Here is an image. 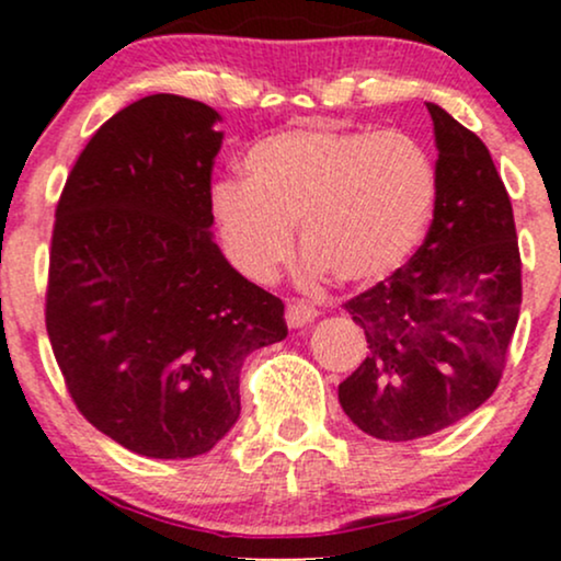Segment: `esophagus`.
<instances>
[{
	"label": "esophagus",
	"instance_id": "34e87169",
	"mask_svg": "<svg viewBox=\"0 0 561 561\" xmlns=\"http://www.w3.org/2000/svg\"><path fill=\"white\" fill-rule=\"evenodd\" d=\"M317 317H319V311L308 300H289L287 302L285 319L289 327H306L308 321H313Z\"/></svg>",
	"mask_w": 561,
	"mask_h": 561
}]
</instances>
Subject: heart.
<instances>
[{"label": "heart", "instance_id": "1", "mask_svg": "<svg viewBox=\"0 0 561 561\" xmlns=\"http://www.w3.org/2000/svg\"><path fill=\"white\" fill-rule=\"evenodd\" d=\"M244 182L216 184L214 218L229 261L268 282L293 255L298 227L308 274L375 285L427 234L437 169L405 131L300 126L255 141Z\"/></svg>", "mask_w": 561, "mask_h": 561}]
</instances>
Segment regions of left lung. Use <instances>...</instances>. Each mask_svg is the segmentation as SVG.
<instances>
[{
	"instance_id": "8db88e82",
	"label": "left lung",
	"mask_w": 561,
	"mask_h": 561,
	"mask_svg": "<svg viewBox=\"0 0 561 561\" xmlns=\"http://www.w3.org/2000/svg\"><path fill=\"white\" fill-rule=\"evenodd\" d=\"M437 203L409 263L345 302L366 358L340 382L351 422L379 440H416L480 409L504 375L523 302L512 199L491 152L427 102Z\"/></svg>"
}]
</instances>
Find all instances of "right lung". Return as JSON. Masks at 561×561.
I'll use <instances>...</instances> for the list:
<instances>
[{
	"label": "right lung",
	"instance_id": "1",
	"mask_svg": "<svg viewBox=\"0 0 561 561\" xmlns=\"http://www.w3.org/2000/svg\"><path fill=\"white\" fill-rule=\"evenodd\" d=\"M218 113L150 94L105 121L57 199L47 334L83 420L134 454L190 459L240 416L242 362L285 306L210 237Z\"/></svg>",
	"mask_w": 561,
	"mask_h": 561
}]
</instances>
